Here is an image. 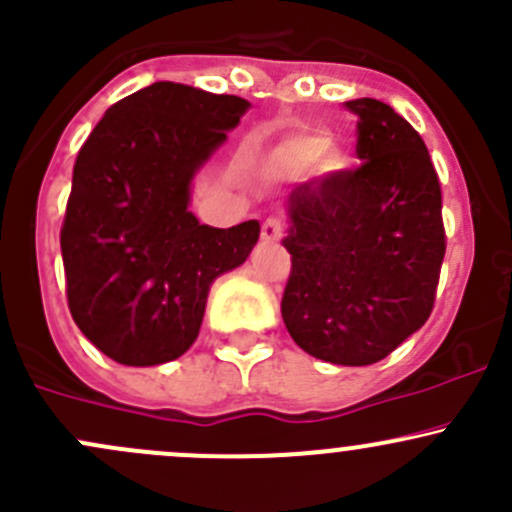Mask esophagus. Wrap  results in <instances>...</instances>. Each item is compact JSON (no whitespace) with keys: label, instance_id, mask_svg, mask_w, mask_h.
Segmentation results:
<instances>
[{"label":"esophagus","instance_id":"34e87169","mask_svg":"<svg viewBox=\"0 0 512 512\" xmlns=\"http://www.w3.org/2000/svg\"><path fill=\"white\" fill-rule=\"evenodd\" d=\"M262 240L265 242H277L284 235V223L279 218H267L262 223Z\"/></svg>","mask_w":512,"mask_h":512}]
</instances>
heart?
<instances>
[{
  "label": "heart",
  "mask_w": 512,
  "mask_h": 512,
  "mask_svg": "<svg viewBox=\"0 0 512 512\" xmlns=\"http://www.w3.org/2000/svg\"><path fill=\"white\" fill-rule=\"evenodd\" d=\"M267 164L282 176L321 174L341 176L351 169V159L341 149H331V134L319 129H294L267 152Z\"/></svg>",
  "instance_id": "1"
}]
</instances>
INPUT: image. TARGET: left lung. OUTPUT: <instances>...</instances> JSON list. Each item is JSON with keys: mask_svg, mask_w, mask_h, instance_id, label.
I'll use <instances>...</instances> for the list:
<instances>
[{"mask_svg": "<svg viewBox=\"0 0 512 512\" xmlns=\"http://www.w3.org/2000/svg\"><path fill=\"white\" fill-rule=\"evenodd\" d=\"M358 115L353 174L287 196L292 274L282 319L294 343L336 365L383 360L424 326L446 252L441 188L422 137L390 105Z\"/></svg>", "mask_w": 512, "mask_h": 512, "instance_id": "left-lung-1", "label": "left lung"}]
</instances>
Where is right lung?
I'll return each mask as SVG.
<instances>
[{
	"label": "right lung",
	"mask_w": 512,
	"mask_h": 512,
	"mask_svg": "<svg viewBox=\"0 0 512 512\" xmlns=\"http://www.w3.org/2000/svg\"><path fill=\"white\" fill-rule=\"evenodd\" d=\"M250 102L184 83L115 102L80 147L61 228L73 321L107 358L147 368L184 355L211 284L250 257L260 223L201 225L191 184Z\"/></svg>",
	"instance_id": "1"
}]
</instances>
